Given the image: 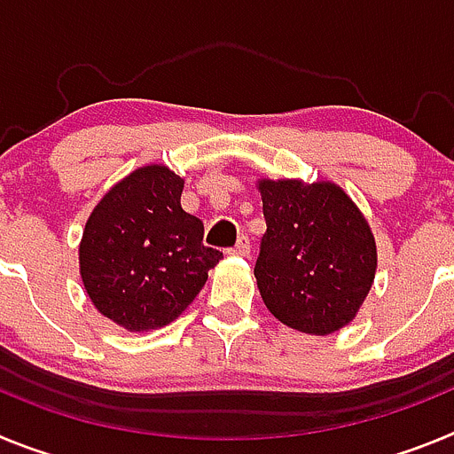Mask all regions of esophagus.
<instances>
[{
	"label": "esophagus",
	"instance_id": "34e87169",
	"mask_svg": "<svg viewBox=\"0 0 454 454\" xmlns=\"http://www.w3.org/2000/svg\"><path fill=\"white\" fill-rule=\"evenodd\" d=\"M230 254H236V256L250 254V240H247V236H240L239 243H236V246L230 250Z\"/></svg>",
	"mask_w": 454,
	"mask_h": 454
}]
</instances>
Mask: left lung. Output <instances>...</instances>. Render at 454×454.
<instances>
[{"label": "left lung", "instance_id": "8db88e82", "mask_svg": "<svg viewBox=\"0 0 454 454\" xmlns=\"http://www.w3.org/2000/svg\"><path fill=\"white\" fill-rule=\"evenodd\" d=\"M268 230L254 277L263 304L302 334L327 336L359 314L377 270L371 224L339 184L259 179Z\"/></svg>", "mask_w": 454, "mask_h": 454}]
</instances>
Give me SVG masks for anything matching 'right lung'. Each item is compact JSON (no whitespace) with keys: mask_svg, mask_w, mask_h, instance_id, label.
<instances>
[{"mask_svg":"<svg viewBox=\"0 0 454 454\" xmlns=\"http://www.w3.org/2000/svg\"><path fill=\"white\" fill-rule=\"evenodd\" d=\"M184 179L163 163L136 168L104 192L79 243L92 307L127 332L166 327L186 311L223 252L182 208Z\"/></svg>","mask_w":454,"mask_h":454,"instance_id":"1","label":"right lung"}]
</instances>
